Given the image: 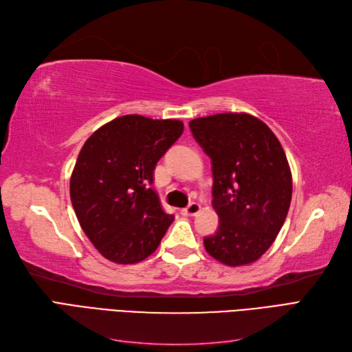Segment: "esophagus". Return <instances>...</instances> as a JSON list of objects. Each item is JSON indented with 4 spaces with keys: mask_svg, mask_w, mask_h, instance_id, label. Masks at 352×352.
I'll use <instances>...</instances> for the list:
<instances>
[{
    "mask_svg": "<svg viewBox=\"0 0 352 352\" xmlns=\"http://www.w3.org/2000/svg\"><path fill=\"white\" fill-rule=\"evenodd\" d=\"M199 210H201V206L198 204V202H190L188 207L180 210V212H182L184 216H197Z\"/></svg>",
    "mask_w": 352,
    "mask_h": 352,
    "instance_id": "34e87169",
    "label": "esophagus"
}]
</instances>
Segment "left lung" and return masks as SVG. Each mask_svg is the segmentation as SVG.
Here are the masks:
<instances>
[{
	"label": "left lung",
	"instance_id": "left-lung-1",
	"mask_svg": "<svg viewBox=\"0 0 352 352\" xmlns=\"http://www.w3.org/2000/svg\"><path fill=\"white\" fill-rule=\"evenodd\" d=\"M211 158L212 208L220 225L204 238L212 258L236 267L258 260L280 232L292 198V175L270 127L247 113L189 122Z\"/></svg>",
	"mask_w": 352,
	"mask_h": 352
}]
</instances>
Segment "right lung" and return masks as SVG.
I'll use <instances>...</instances> for the list:
<instances>
[{
    "instance_id": "right-lung-1",
    "label": "right lung",
    "mask_w": 352,
    "mask_h": 352,
    "mask_svg": "<svg viewBox=\"0 0 352 352\" xmlns=\"http://www.w3.org/2000/svg\"><path fill=\"white\" fill-rule=\"evenodd\" d=\"M184 132L180 120L126 114L83 144L70 177L80 228L105 258L135 264L151 255L175 220L150 186L154 168Z\"/></svg>"
}]
</instances>
